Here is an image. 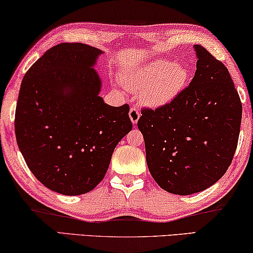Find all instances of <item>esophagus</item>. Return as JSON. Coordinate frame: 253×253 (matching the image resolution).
<instances>
[{
  "label": "esophagus",
  "mask_w": 253,
  "mask_h": 253,
  "mask_svg": "<svg viewBox=\"0 0 253 253\" xmlns=\"http://www.w3.org/2000/svg\"><path fill=\"white\" fill-rule=\"evenodd\" d=\"M140 116H141L140 111H138L137 108H135V106H133V108L129 110V118H130L131 123H133L134 125L138 122V119H140Z\"/></svg>",
  "instance_id": "34e87169"
}]
</instances>
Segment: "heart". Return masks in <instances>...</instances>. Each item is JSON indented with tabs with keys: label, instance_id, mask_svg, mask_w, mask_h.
I'll use <instances>...</instances> for the list:
<instances>
[{
	"label": "heart",
	"instance_id": "1",
	"mask_svg": "<svg viewBox=\"0 0 253 253\" xmlns=\"http://www.w3.org/2000/svg\"><path fill=\"white\" fill-rule=\"evenodd\" d=\"M120 83L130 92H138L141 101L150 106L172 102L189 81V70L181 63L152 60L120 73Z\"/></svg>",
	"mask_w": 253,
	"mask_h": 253
}]
</instances>
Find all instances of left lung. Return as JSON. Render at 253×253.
Segmentation results:
<instances>
[{
  "label": "left lung",
  "mask_w": 253,
  "mask_h": 253,
  "mask_svg": "<svg viewBox=\"0 0 253 253\" xmlns=\"http://www.w3.org/2000/svg\"><path fill=\"white\" fill-rule=\"evenodd\" d=\"M197 70L189 86L156 109L143 108L148 169L170 194L191 195L214 184L232 164L242 120V103L228 69L195 45Z\"/></svg>",
  "instance_id": "obj_1"
}]
</instances>
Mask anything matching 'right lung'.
Listing matches in <instances>:
<instances>
[{"instance_id": "right-lung-1", "label": "right lung", "mask_w": 253, "mask_h": 253, "mask_svg": "<svg viewBox=\"0 0 253 253\" xmlns=\"http://www.w3.org/2000/svg\"><path fill=\"white\" fill-rule=\"evenodd\" d=\"M102 51L84 43H59L30 67L15 115L19 150L40 182L67 196L94 189L113 150L133 125L129 105L111 106L92 69Z\"/></svg>"}]
</instances>
